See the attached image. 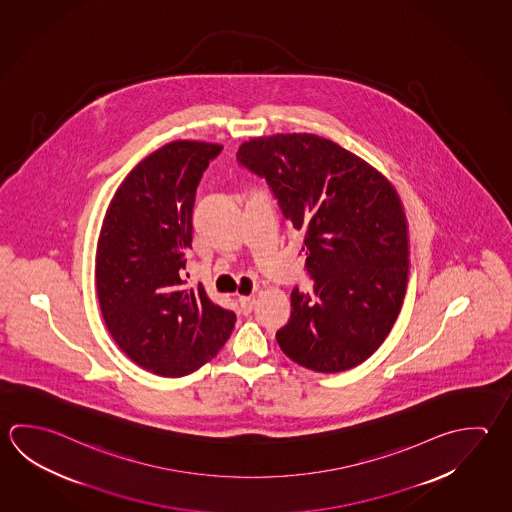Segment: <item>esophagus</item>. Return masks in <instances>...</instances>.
Here are the masks:
<instances>
[{
	"instance_id": "34e87169",
	"label": "esophagus",
	"mask_w": 512,
	"mask_h": 512,
	"mask_svg": "<svg viewBox=\"0 0 512 512\" xmlns=\"http://www.w3.org/2000/svg\"><path fill=\"white\" fill-rule=\"evenodd\" d=\"M254 303H256V299L252 298V296H242V298H240V308H242V312L245 316L251 314Z\"/></svg>"
}]
</instances>
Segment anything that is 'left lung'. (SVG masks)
<instances>
[{"label": "left lung", "mask_w": 512, "mask_h": 512, "mask_svg": "<svg viewBox=\"0 0 512 512\" xmlns=\"http://www.w3.org/2000/svg\"><path fill=\"white\" fill-rule=\"evenodd\" d=\"M236 158L267 180L290 227L305 238L314 290H292L279 348L319 373L364 363L390 334L408 289V220L395 187L314 133L254 137Z\"/></svg>", "instance_id": "8db88e82"}]
</instances>
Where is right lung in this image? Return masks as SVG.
<instances>
[{
    "mask_svg": "<svg viewBox=\"0 0 512 512\" xmlns=\"http://www.w3.org/2000/svg\"><path fill=\"white\" fill-rule=\"evenodd\" d=\"M222 148L175 140L140 160L115 191L99 234L95 281L106 328L133 363L160 377L202 368L236 323L204 285L186 289L184 279L196 187Z\"/></svg>",
    "mask_w": 512,
    "mask_h": 512,
    "instance_id": "add662e5",
    "label": "right lung"
}]
</instances>
